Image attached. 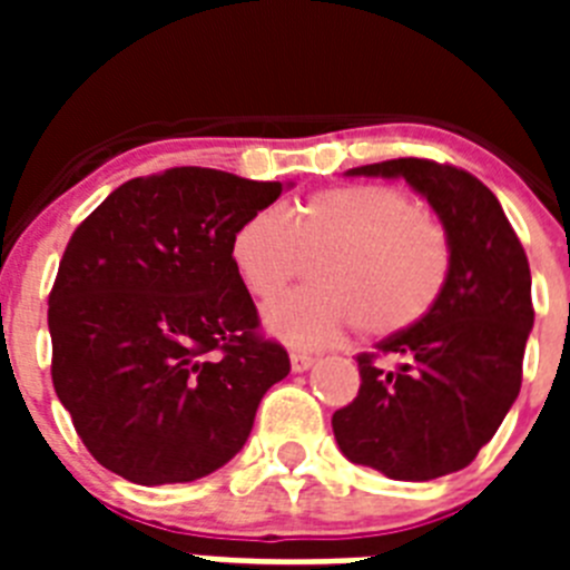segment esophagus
Segmentation results:
<instances>
[{"label":"esophagus","mask_w":570,"mask_h":570,"mask_svg":"<svg viewBox=\"0 0 570 570\" xmlns=\"http://www.w3.org/2000/svg\"><path fill=\"white\" fill-rule=\"evenodd\" d=\"M311 365H314V356L305 354V351H291V367H294L296 374L308 371Z\"/></svg>","instance_id":"1"}]
</instances>
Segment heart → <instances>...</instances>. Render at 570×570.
Segmentation results:
<instances>
[{
  "instance_id": "1",
  "label": "heart",
  "mask_w": 570,
  "mask_h": 570,
  "mask_svg": "<svg viewBox=\"0 0 570 570\" xmlns=\"http://www.w3.org/2000/svg\"><path fill=\"white\" fill-rule=\"evenodd\" d=\"M316 254V288L265 311V328L296 347L331 345L356 320L367 334L411 328L434 308L451 259L434 216L382 185L320 190L285 219L259 210L230 239L236 276L259 302L276 299L299 274L302 256Z\"/></svg>"
}]
</instances>
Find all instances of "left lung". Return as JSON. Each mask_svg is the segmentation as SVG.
<instances>
[{"label": "left lung", "mask_w": 570, "mask_h": 570, "mask_svg": "<svg viewBox=\"0 0 570 570\" xmlns=\"http://www.w3.org/2000/svg\"><path fill=\"white\" fill-rule=\"evenodd\" d=\"M347 176L405 179L440 216L451 259L434 308L356 356L360 394L331 420L336 445L387 480H436L471 465L520 396L528 256L500 199L468 170L407 156Z\"/></svg>", "instance_id": "left-lung-1"}]
</instances>
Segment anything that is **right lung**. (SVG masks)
<instances>
[{
	"mask_svg": "<svg viewBox=\"0 0 570 570\" xmlns=\"http://www.w3.org/2000/svg\"><path fill=\"white\" fill-rule=\"evenodd\" d=\"M285 188L170 168L119 185L73 230L48 299L50 374L99 465L170 485L239 454L291 360L259 336L230 239Z\"/></svg>",
	"mask_w": 570,
	"mask_h": 570,
	"instance_id": "right-lung-1",
	"label": "right lung"
}]
</instances>
